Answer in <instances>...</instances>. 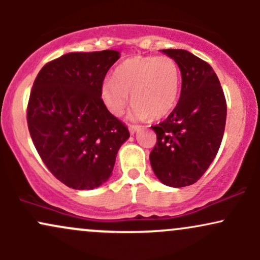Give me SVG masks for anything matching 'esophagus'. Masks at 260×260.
<instances>
[{"instance_id":"obj_1","label":"esophagus","mask_w":260,"mask_h":260,"mask_svg":"<svg viewBox=\"0 0 260 260\" xmlns=\"http://www.w3.org/2000/svg\"><path fill=\"white\" fill-rule=\"evenodd\" d=\"M140 129V126H137V124H129V133L134 134L136 132H138Z\"/></svg>"}]
</instances>
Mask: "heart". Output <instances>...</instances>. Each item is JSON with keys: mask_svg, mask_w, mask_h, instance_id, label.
<instances>
[{"mask_svg": "<svg viewBox=\"0 0 260 260\" xmlns=\"http://www.w3.org/2000/svg\"><path fill=\"white\" fill-rule=\"evenodd\" d=\"M181 71L170 56H137L117 66L113 78L104 80L101 99L112 115L121 116L133 101L132 117H165L181 94Z\"/></svg>", "mask_w": 260, "mask_h": 260, "instance_id": "b5f03b06", "label": "heart"}]
</instances>
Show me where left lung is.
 I'll list each match as a JSON object with an SVG mask.
<instances>
[{"label": "left lung", "mask_w": 260, "mask_h": 260, "mask_svg": "<svg viewBox=\"0 0 260 260\" xmlns=\"http://www.w3.org/2000/svg\"><path fill=\"white\" fill-rule=\"evenodd\" d=\"M162 52L180 66L181 96L168 118L151 126L156 144L149 159L164 184L180 188L196 183L213 162L221 144L228 106L208 62L186 50Z\"/></svg>", "instance_id": "left-lung-1"}]
</instances>
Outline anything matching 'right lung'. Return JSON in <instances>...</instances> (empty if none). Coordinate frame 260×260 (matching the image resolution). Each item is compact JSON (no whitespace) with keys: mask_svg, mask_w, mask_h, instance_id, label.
<instances>
[{"mask_svg":"<svg viewBox=\"0 0 260 260\" xmlns=\"http://www.w3.org/2000/svg\"><path fill=\"white\" fill-rule=\"evenodd\" d=\"M120 52H71L47 62L32 84L29 133L50 172L73 189H92L112 175L124 123L101 99V85Z\"/></svg>","mask_w":260,"mask_h":260,"instance_id":"obj_1","label":"right lung"}]
</instances>
